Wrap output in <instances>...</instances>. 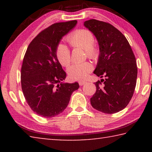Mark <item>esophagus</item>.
<instances>
[{"label": "esophagus", "mask_w": 152, "mask_h": 152, "mask_svg": "<svg viewBox=\"0 0 152 152\" xmlns=\"http://www.w3.org/2000/svg\"><path fill=\"white\" fill-rule=\"evenodd\" d=\"M86 83V82L84 81V80H80V81L78 82V84H79L80 86L84 85V84H85Z\"/></svg>", "instance_id": "1"}]
</instances>
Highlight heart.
I'll list each match as a JSON object with an SVG mask.
<instances>
[{"mask_svg": "<svg viewBox=\"0 0 152 152\" xmlns=\"http://www.w3.org/2000/svg\"><path fill=\"white\" fill-rule=\"evenodd\" d=\"M66 42L74 48H80L84 50L86 56L92 60H96L100 55V49L94 43V36L88 29H77L70 33L66 37ZM58 60L61 66H68L71 62L70 51L64 44H59L56 50ZM93 69L89 61L74 64L68 68L69 76L73 80L85 78Z\"/></svg>", "mask_w": 152, "mask_h": 152, "instance_id": "heart-1", "label": "heart"}]
</instances>
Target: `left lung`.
<instances>
[{"instance_id": "8db88e82", "label": "left lung", "mask_w": 152, "mask_h": 152, "mask_svg": "<svg viewBox=\"0 0 152 152\" xmlns=\"http://www.w3.org/2000/svg\"><path fill=\"white\" fill-rule=\"evenodd\" d=\"M84 25L94 33L99 44L94 74L105 77L95 82L96 91L91 103L104 113H117L127 106L134 93L137 76L135 55L125 35L111 24L90 19Z\"/></svg>"}]
</instances>
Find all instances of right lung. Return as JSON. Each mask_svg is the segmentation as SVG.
<instances>
[{"instance_id":"1","label":"right lung","mask_w":152,"mask_h":152,"mask_svg":"<svg viewBox=\"0 0 152 152\" xmlns=\"http://www.w3.org/2000/svg\"><path fill=\"white\" fill-rule=\"evenodd\" d=\"M77 20L56 23L33 39L24 56L20 73L23 93L31 109L39 116L53 117L68 106L78 82H61L66 77L58 60L56 50L60 39Z\"/></svg>"}]
</instances>
